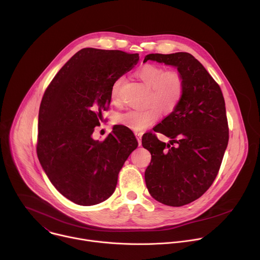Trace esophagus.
<instances>
[{"label": "esophagus", "instance_id": "esophagus-1", "mask_svg": "<svg viewBox=\"0 0 260 260\" xmlns=\"http://www.w3.org/2000/svg\"><path fill=\"white\" fill-rule=\"evenodd\" d=\"M135 135H136V138H137V140H138L139 145H141V144H142V133H136Z\"/></svg>", "mask_w": 260, "mask_h": 260}]
</instances>
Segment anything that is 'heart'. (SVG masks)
Segmentation results:
<instances>
[{"instance_id": "b5f03b06", "label": "heart", "mask_w": 260, "mask_h": 260, "mask_svg": "<svg viewBox=\"0 0 260 260\" xmlns=\"http://www.w3.org/2000/svg\"><path fill=\"white\" fill-rule=\"evenodd\" d=\"M137 77L149 87L147 104L150 105L142 110H128L116 115L115 121L128 128L141 132L153 124L162 113H171L181 103L186 82L183 74L178 70L146 63L136 72ZM122 79L118 78L111 87V101L117 105L120 102V86Z\"/></svg>"}]
</instances>
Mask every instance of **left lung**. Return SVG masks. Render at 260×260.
<instances>
[{
    "label": "left lung",
    "instance_id": "8db88e82",
    "mask_svg": "<svg viewBox=\"0 0 260 260\" xmlns=\"http://www.w3.org/2000/svg\"><path fill=\"white\" fill-rule=\"evenodd\" d=\"M149 59L177 67L186 82L181 103L153 128L170 138V144L154 133L142 139L143 147L151 153L145 171L148 191L164 205L181 207L201 198L217 177L230 137L224 98L190 53H152L144 61Z\"/></svg>",
    "mask_w": 260,
    "mask_h": 260
}]
</instances>
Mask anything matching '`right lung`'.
<instances>
[{
	"label": "right lung",
	"instance_id": "1",
	"mask_svg": "<svg viewBox=\"0 0 260 260\" xmlns=\"http://www.w3.org/2000/svg\"><path fill=\"white\" fill-rule=\"evenodd\" d=\"M138 60V53L83 48L44 92L37 155L53 186L77 205H96L112 196L124 161L138 147L124 125H114L103 142L91 137L109 109L112 84Z\"/></svg>",
	"mask_w": 260,
	"mask_h": 260
}]
</instances>
